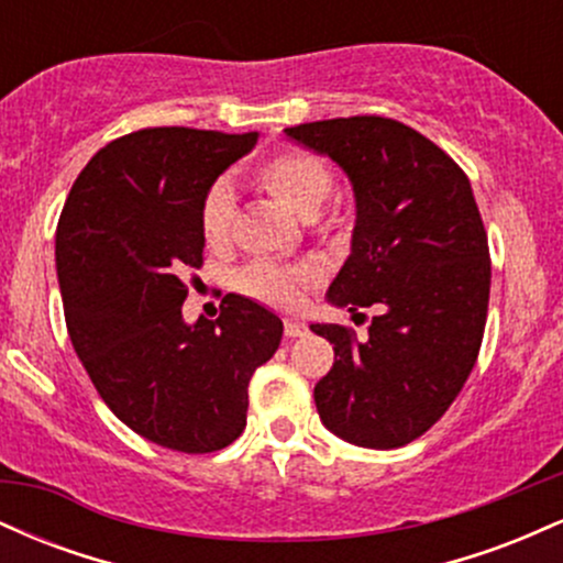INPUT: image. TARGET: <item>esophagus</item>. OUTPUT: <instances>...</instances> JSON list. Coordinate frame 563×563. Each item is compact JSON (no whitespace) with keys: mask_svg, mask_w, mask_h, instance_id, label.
I'll list each match as a JSON object with an SVG mask.
<instances>
[{"mask_svg":"<svg viewBox=\"0 0 563 563\" xmlns=\"http://www.w3.org/2000/svg\"><path fill=\"white\" fill-rule=\"evenodd\" d=\"M303 331H307V325H303V322L286 320V335H288V339H299Z\"/></svg>","mask_w":563,"mask_h":563,"instance_id":"34e87169","label":"esophagus"}]
</instances>
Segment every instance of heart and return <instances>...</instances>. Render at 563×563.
<instances>
[{
  "label": "heart",
  "mask_w": 563,
  "mask_h": 563,
  "mask_svg": "<svg viewBox=\"0 0 563 563\" xmlns=\"http://www.w3.org/2000/svg\"><path fill=\"white\" fill-rule=\"evenodd\" d=\"M256 185L264 192L294 209L296 214L307 217L318 230H331L335 224V211L325 209L335 187L333 166L325 158L303 147H286L269 158H264L254 169ZM232 217H235V198L232 187L224 179H217L203 192L198 211L200 238L211 251H222L230 245L232 238ZM314 280V269L309 264H275V262H254L238 275V286L243 294L254 299L288 307L294 303L299 288Z\"/></svg>",
  "instance_id": "obj_1"
}]
</instances>
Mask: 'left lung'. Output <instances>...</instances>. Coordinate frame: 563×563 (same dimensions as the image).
<instances>
[{
  "mask_svg": "<svg viewBox=\"0 0 563 563\" xmlns=\"http://www.w3.org/2000/svg\"><path fill=\"white\" fill-rule=\"evenodd\" d=\"M286 134L331 156L357 196L352 254L328 299L378 309L365 335L312 325L335 352L314 405L346 442L405 448L450 410L479 357L493 262L474 190L442 147L386 115Z\"/></svg>",
  "mask_w": 563,
  "mask_h": 563,
  "instance_id": "obj_1",
  "label": "left lung"
}]
</instances>
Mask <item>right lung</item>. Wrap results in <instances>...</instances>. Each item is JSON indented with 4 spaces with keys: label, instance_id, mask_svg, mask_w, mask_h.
Instances as JSON below:
<instances>
[{
    "label": "right lung",
    "instance_id": "1",
    "mask_svg": "<svg viewBox=\"0 0 563 563\" xmlns=\"http://www.w3.org/2000/svg\"><path fill=\"white\" fill-rule=\"evenodd\" d=\"M260 132L147 126L84 166L57 219L55 264L70 344L102 402L140 437L203 455L243 434L249 380L283 322L228 294L217 320L185 325L203 267L198 211Z\"/></svg>",
    "mask_w": 563,
    "mask_h": 563
}]
</instances>
